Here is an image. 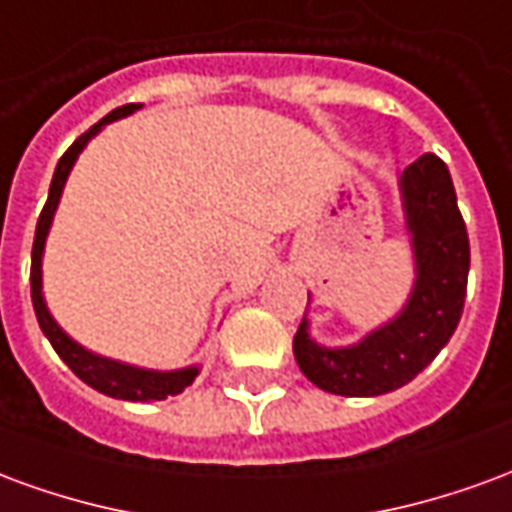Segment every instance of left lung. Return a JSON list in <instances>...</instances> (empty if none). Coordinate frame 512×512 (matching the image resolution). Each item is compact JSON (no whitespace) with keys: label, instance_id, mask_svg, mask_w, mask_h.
<instances>
[{"label":"left lung","instance_id":"8db88e82","mask_svg":"<svg viewBox=\"0 0 512 512\" xmlns=\"http://www.w3.org/2000/svg\"><path fill=\"white\" fill-rule=\"evenodd\" d=\"M400 200L417 274L406 307L345 348L315 343L307 315L293 337L301 373L323 392L343 397L395 392L419 376L458 329L469 277V235L447 164L433 153L408 164L400 175Z\"/></svg>","mask_w":512,"mask_h":512}]
</instances>
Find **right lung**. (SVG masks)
Returning a JSON list of instances; mask_svg holds the SVG:
<instances>
[{"mask_svg":"<svg viewBox=\"0 0 512 512\" xmlns=\"http://www.w3.org/2000/svg\"><path fill=\"white\" fill-rule=\"evenodd\" d=\"M142 104H126L109 112L104 120H98L90 131H84L76 142H73L65 153H62L60 164L54 169V178H51L49 186V200L40 211L38 227H35V244H32V271H29V285H32V307H35V315H38V323L43 334L49 337V343L54 345V351L60 354V359L65 365L71 367L76 376L82 378L84 384L98 389L101 395L117 397V400H164L169 395H180L186 386L197 378L200 367H183V370H145V367L126 365V362H115V359H106V356H98L93 351H87L84 345H79L73 337L62 332L60 323L51 318L49 307H46V299H43V246H46V235H49V227L54 222V211L60 205L62 189H65V180L71 175L76 158L82 153L87 142L93 139L98 131L109 123H115L120 117L134 115L136 109Z\"/></svg>","mask_w":512,"mask_h":512,"instance_id":"obj_1","label":"right lung"}]
</instances>
